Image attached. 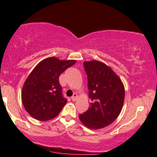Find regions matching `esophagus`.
I'll return each instance as SVG.
<instances>
[{
  "label": "esophagus",
  "instance_id": "esophagus-1",
  "mask_svg": "<svg viewBox=\"0 0 157 157\" xmlns=\"http://www.w3.org/2000/svg\"><path fill=\"white\" fill-rule=\"evenodd\" d=\"M77 97H78V95H77L76 93H74V94H73V96L71 97V100H72V101H75V100H76Z\"/></svg>",
  "mask_w": 157,
  "mask_h": 157
}]
</instances>
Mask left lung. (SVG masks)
<instances>
[{
  "label": "left lung",
  "mask_w": 157,
  "mask_h": 157,
  "mask_svg": "<svg viewBox=\"0 0 157 157\" xmlns=\"http://www.w3.org/2000/svg\"><path fill=\"white\" fill-rule=\"evenodd\" d=\"M87 75L90 108L79 119L92 129L102 128L111 124L122 110L125 98L124 86L120 78L107 65L93 60L84 62Z\"/></svg>",
  "instance_id": "obj_1"
}]
</instances>
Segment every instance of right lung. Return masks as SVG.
<instances>
[{"label":"right lung","mask_w":157,"mask_h":157,"mask_svg":"<svg viewBox=\"0 0 157 157\" xmlns=\"http://www.w3.org/2000/svg\"><path fill=\"white\" fill-rule=\"evenodd\" d=\"M75 63V60L60 61L50 57L35 67L22 90V102L29 115L45 121L59 114L67 100L62 93L59 77Z\"/></svg>","instance_id":"add662e5"}]
</instances>
